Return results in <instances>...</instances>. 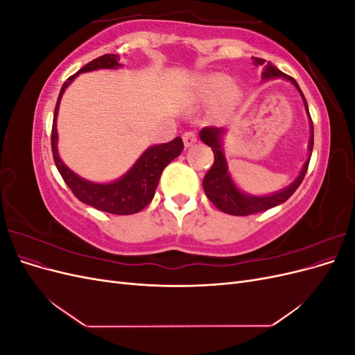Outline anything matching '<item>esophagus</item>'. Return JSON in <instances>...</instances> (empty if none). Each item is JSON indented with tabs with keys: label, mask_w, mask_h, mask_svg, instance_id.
Listing matches in <instances>:
<instances>
[{
	"label": "esophagus",
	"mask_w": 355,
	"mask_h": 355,
	"mask_svg": "<svg viewBox=\"0 0 355 355\" xmlns=\"http://www.w3.org/2000/svg\"><path fill=\"white\" fill-rule=\"evenodd\" d=\"M182 139H184V144L187 148L192 146L196 142H197V136L194 132H185L184 136H182Z\"/></svg>",
	"instance_id": "esophagus-1"
}]
</instances>
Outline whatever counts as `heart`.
<instances>
[{"mask_svg": "<svg viewBox=\"0 0 355 355\" xmlns=\"http://www.w3.org/2000/svg\"><path fill=\"white\" fill-rule=\"evenodd\" d=\"M200 92L207 99L222 98L228 102H232L239 98V89L231 84L230 78L220 73H210L200 80Z\"/></svg>", "mask_w": 355, "mask_h": 355, "instance_id": "heart-1", "label": "heart"}]
</instances>
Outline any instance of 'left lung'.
Here are the masks:
<instances>
[{
  "label": "left lung",
  "instance_id": "1",
  "mask_svg": "<svg viewBox=\"0 0 355 355\" xmlns=\"http://www.w3.org/2000/svg\"><path fill=\"white\" fill-rule=\"evenodd\" d=\"M253 63L256 67L263 65V72H262V80H274V78H284L287 81L292 83L296 90L299 92L300 98L304 101L305 105V111L309 118V144H308V158L305 161V164L300 170V173L297 178L290 184L288 187L272 192V194L268 196H252L247 194V192L241 191L235 182L231 178V173L228 171V163H227V157H225L223 151V135L227 133V128L223 127H204L200 132V139L206 144L207 146L211 148L213 155H214V163L211 168L207 171V175L202 179V188L204 192H206L207 198L216 206L220 211L234 214V216H249V214L253 213H259L268 209H272L278 204H282L287 201L290 197L293 196V192L299 188V185L302 184V180L306 175L308 164L311 159V154H313V146H314V125L313 120H311L309 110L306 105V99L295 81V78L288 77L284 72H282L278 68H275L271 62L265 63L263 59L259 58H253Z\"/></svg>",
  "mask_w": 355,
  "mask_h": 355
}]
</instances>
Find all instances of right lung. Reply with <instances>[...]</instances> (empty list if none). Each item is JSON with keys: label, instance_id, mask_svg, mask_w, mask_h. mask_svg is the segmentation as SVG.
<instances>
[{"label": "right lung", "instance_id": "1", "mask_svg": "<svg viewBox=\"0 0 355 355\" xmlns=\"http://www.w3.org/2000/svg\"><path fill=\"white\" fill-rule=\"evenodd\" d=\"M120 67L123 65L120 63V58L116 55H103L89 62L87 65L83 67L77 73L72 75V77H69L63 83L55 108V115H53L51 153L60 176L65 180V184L69 187V189L73 192V196L80 201L106 213L133 214L141 211L145 206H148V204L153 201L164 167L184 151V142H182L180 137H176L167 144L149 146L121 178L108 182V184H98V182H92L78 176L68 166H65V163L60 159L58 151L59 136L56 121L60 99L63 93L68 89V85L77 78L80 73L98 69H116Z\"/></svg>", "mask_w": 355, "mask_h": 355}]
</instances>
